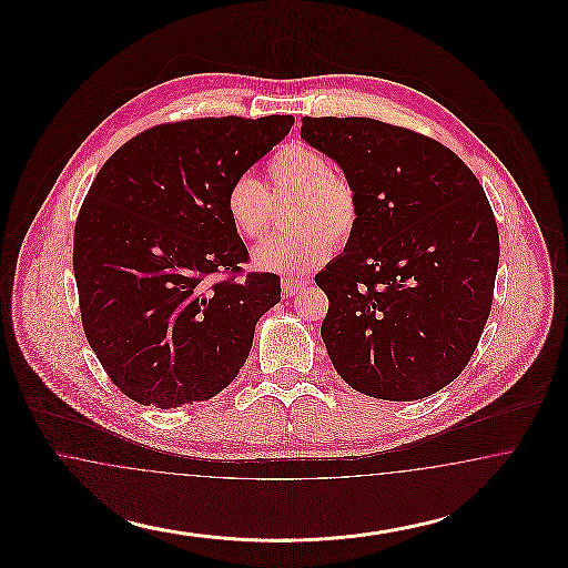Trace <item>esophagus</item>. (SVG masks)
<instances>
[{
	"mask_svg": "<svg viewBox=\"0 0 568 568\" xmlns=\"http://www.w3.org/2000/svg\"><path fill=\"white\" fill-rule=\"evenodd\" d=\"M304 287H306V281H302V278H283V281H281L283 296H296L297 292H302Z\"/></svg>",
	"mask_w": 568,
	"mask_h": 568,
	"instance_id": "esophagus-1",
	"label": "esophagus"
}]
</instances>
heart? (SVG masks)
I'll return each mask as SVG.
<instances>
[{
	"label": "heart",
	"mask_w": 568,
	"mask_h": 568,
	"mask_svg": "<svg viewBox=\"0 0 568 568\" xmlns=\"http://www.w3.org/2000/svg\"><path fill=\"white\" fill-rule=\"evenodd\" d=\"M268 185L251 174L236 176L225 191L223 206L232 227L243 239H262L271 225L272 204L292 202L285 225L294 232L268 239L253 248L255 268L296 276L322 266L352 239L359 204L352 183L329 170V162L308 144L281 146L266 168Z\"/></svg>",
	"instance_id": "b5f03b06"
}]
</instances>
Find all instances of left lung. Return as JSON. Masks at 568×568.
Wrapping results in <instances>:
<instances>
[{
  "mask_svg": "<svg viewBox=\"0 0 568 568\" xmlns=\"http://www.w3.org/2000/svg\"><path fill=\"white\" fill-rule=\"evenodd\" d=\"M300 135L343 170L359 215L315 283L336 373L408 403L458 377L489 317L498 227L484 187L433 138L366 116H304Z\"/></svg>",
  "mask_w": 568,
  "mask_h": 568,
  "instance_id": "left-lung-1",
  "label": "left lung"
}]
</instances>
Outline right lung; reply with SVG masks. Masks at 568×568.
<instances>
[{"instance_id": "obj_1", "label": "right lung", "mask_w": 568, "mask_h": 568, "mask_svg": "<svg viewBox=\"0 0 568 568\" xmlns=\"http://www.w3.org/2000/svg\"><path fill=\"white\" fill-rule=\"evenodd\" d=\"M294 116L193 119L125 142L98 172L74 230L84 336L135 403L213 398L241 373L255 325L281 300L271 272L236 274L246 246L230 183L290 134Z\"/></svg>"}]
</instances>
